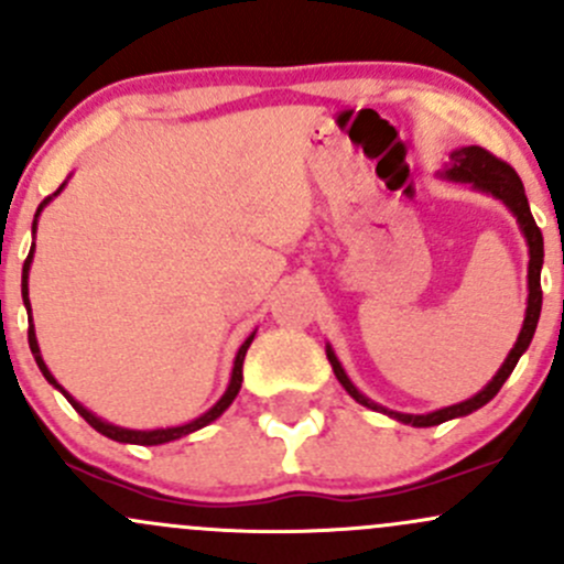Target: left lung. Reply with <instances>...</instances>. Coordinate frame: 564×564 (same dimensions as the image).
<instances>
[{
	"mask_svg": "<svg viewBox=\"0 0 564 564\" xmlns=\"http://www.w3.org/2000/svg\"><path fill=\"white\" fill-rule=\"evenodd\" d=\"M441 177H446V181H454V183H470L476 192H484V194H489V197L500 199V203L513 213L521 235H524V240H527V248H530V264H527V289H530V294H527L524 324H521L517 343H513L511 354H508L506 361L500 365L497 376L491 378V381L486 383L478 394H473L470 400L456 402V405H448V408H437V411H432V413H400V411H389V408L372 402L370 397H365L357 387H354V381L346 376L340 359L335 357V351H332V346L327 343V359H329L332 370H335L337 381L343 383V389H346L348 394L359 402V405L370 408V411H378V413H383V416L397 419V422L411 424V426H435L443 422H452V419L467 416V413L484 408L486 402H489L491 397L502 389V383L508 381V376L513 372V367H517L521 354L530 348L532 335H535V327H538V318H541V305H543V292H541L543 235H541V229H538L535 218H532L530 203H527L524 186H521V177L517 175V170H513L511 164L502 162V159L491 156V153L484 151V148L465 145V148H454V151L448 153V164L441 170Z\"/></svg>",
	"mask_w": 564,
	"mask_h": 564,
	"instance_id": "8db88e82",
	"label": "left lung"
}]
</instances>
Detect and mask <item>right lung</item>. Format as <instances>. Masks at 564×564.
<instances>
[{"label":"right lung","instance_id":"obj_1","mask_svg":"<svg viewBox=\"0 0 564 564\" xmlns=\"http://www.w3.org/2000/svg\"><path fill=\"white\" fill-rule=\"evenodd\" d=\"M64 186H67V181H64L62 186H58L56 192L51 194V197H45L43 203H40L37 213H34L32 232H37V218H40V213H43V207H45L47 203H51L53 197H58V194L64 192ZM32 259H34V242H32V251H29L26 262H23V272H21V297H23V305H26V313H29V318H32V305H29V270H32ZM253 335H257V332H251V335L246 337V343H242V346L237 348V357H235L232 376H229V387H227V391H224V394H221V400H218L216 405L210 408V411H205L203 416H199V419H194V422L177 424V426H159V430H127V426H116V424L105 422V419H99L97 413H91V411H88V408H83L80 402L75 400V397L69 394V391L64 389L62 383L56 381V378H53V372L47 370V365H45V361H43V354H40V346H37V335H34V324H29V348H32V354H34V361H37V367H40V372H43V376H45V381L51 383V387H56L58 391H62V394L67 397V402H69V405H73L75 411H78L80 416L86 419V422L94 426V430H97V432H102L105 437H110V441H118V443H134V446H162V443L177 441V437H183V435H192V432L203 430V426H207V424H210V422H216V419L221 416V413L227 411L229 405H232V400H235V397H237V391H240V383H242V359H246V351H248V346H251Z\"/></svg>","mask_w":564,"mask_h":564}]
</instances>
